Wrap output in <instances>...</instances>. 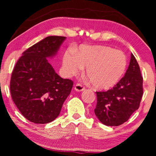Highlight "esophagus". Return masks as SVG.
Returning a JSON list of instances; mask_svg holds the SVG:
<instances>
[{
	"mask_svg": "<svg viewBox=\"0 0 156 156\" xmlns=\"http://www.w3.org/2000/svg\"><path fill=\"white\" fill-rule=\"evenodd\" d=\"M84 87L81 84H76L75 86H74V89H75L76 91H82L84 90Z\"/></svg>",
	"mask_w": 156,
	"mask_h": 156,
	"instance_id": "esophagus-1",
	"label": "esophagus"
}]
</instances>
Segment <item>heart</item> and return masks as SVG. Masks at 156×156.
<instances>
[{
    "mask_svg": "<svg viewBox=\"0 0 156 156\" xmlns=\"http://www.w3.org/2000/svg\"><path fill=\"white\" fill-rule=\"evenodd\" d=\"M126 57L120 50L106 45H82L76 55L67 50L62 59L63 73L72 76L86 67V75L95 89L106 90L114 87L124 74Z\"/></svg>",
    "mask_w": 156,
    "mask_h": 156,
    "instance_id": "b5f03b06",
    "label": "heart"
}]
</instances>
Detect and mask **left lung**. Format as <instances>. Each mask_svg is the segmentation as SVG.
Returning <instances> with one entry per match:
<instances>
[{
  "instance_id": "1",
  "label": "left lung",
  "mask_w": 156,
  "mask_h": 156,
  "mask_svg": "<svg viewBox=\"0 0 156 156\" xmlns=\"http://www.w3.org/2000/svg\"><path fill=\"white\" fill-rule=\"evenodd\" d=\"M143 92V77L139 65L131 54L124 76L112 89L97 91L95 115L106 126L123 124L139 108Z\"/></svg>"
}]
</instances>
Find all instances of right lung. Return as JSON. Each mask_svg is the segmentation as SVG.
Returning <instances> with one entry per match:
<instances>
[{
	"label": "right lung",
	"mask_w": 156,
	"mask_h": 156,
	"mask_svg": "<svg viewBox=\"0 0 156 156\" xmlns=\"http://www.w3.org/2000/svg\"><path fill=\"white\" fill-rule=\"evenodd\" d=\"M66 39L49 36L29 48L17 62L10 83L12 101L31 122L44 124L54 121L69 95L73 82L60 77L49 63Z\"/></svg>",
	"instance_id": "add662e5"
}]
</instances>
